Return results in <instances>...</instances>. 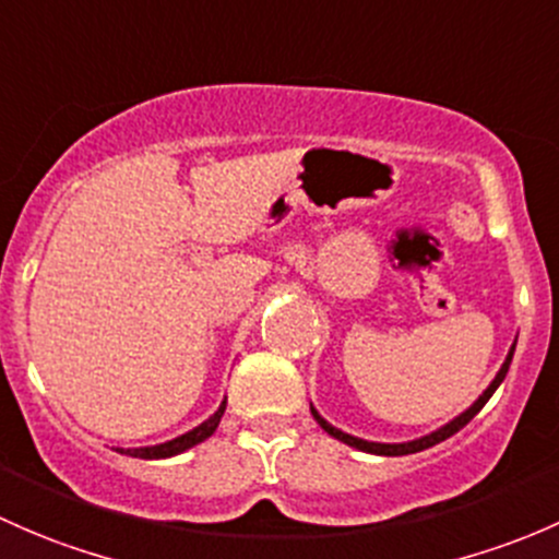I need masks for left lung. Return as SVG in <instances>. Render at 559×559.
<instances>
[{
    "mask_svg": "<svg viewBox=\"0 0 559 559\" xmlns=\"http://www.w3.org/2000/svg\"><path fill=\"white\" fill-rule=\"evenodd\" d=\"M514 347H516V344H511V349H509V355H506L503 366L498 368V373H495V379H492L490 384H487V390H485V393L479 395V399L474 401V404H471L468 408H465V412H460L457 417H452L450 423H447V425H441V428H436V430H430V433L419 436V439H412V441H399V444H382V441H366V439H358V436H349V433H344V430L333 428V425L328 423V419L322 417V414H320L318 408H314V406H312V417L318 419V425H320L322 430H325L328 436H333V439L344 441V444H347V447H355V450H360V452L384 454V457H399V454H414V452H423V450H428V447H436V444H441V441H444V439H450V436L457 433L460 428H465V425H468L471 419H474L476 414L481 412V406H485L487 401L492 399V393H495V390L500 388V382H503V379H506V373H509L511 358H514Z\"/></svg>",
    "mask_w": 559,
    "mask_h": 559,
    "instance_id": "left-lung-1",
    "label": "left lung"
}]
</instances>
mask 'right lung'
Masks as SVG:
<instances>
[{"label":"right lung","mask_w":559,"mask_h":559,"mask_svg":"<svg viewBox=\"0 0 559 559\" xmlns=\"http://www.w3.org/2000/svg\"><path fill=\"white\" fill-rule=\"evenodd\" d=\"M223 412H226V399L221 401V406H217L215 414H210V417H206L204 423L195 425V428L188 430V433L177 436V439L164 441V444H155V447H134V450H123V447H115V450H118L120 454H131V457H140V460L175 457V454H182L186 450H191V447L201 444V441L210 439V436L217 430V425H221Z\"/></svg>","instance_id":"1"}]
</instances>
